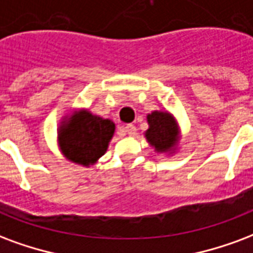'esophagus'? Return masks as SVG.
<instances>
[{"mask_svg":"<svg viewBox=\"0 0 253 253\" xmlns=\"http://www.w3.org/2000/svg\"><path fill=\"white\" fill-rule=\"evenodd\" d=\"M125 130H126V132L128 135H134L136 132V127L134 126V125H127V126L125 127Z\"/></svg>","mask_w":253,"mask_h":253,"instance_id":"1","label":"esophagus"}]
</instances>
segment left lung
Segmentation results:
<instances>
[{"label": "left lung", "mask_w": 253, "mask_h": 253, "mask_svg": "<svg viewBox=\"0 0 253 253\" xmlns=\"http://www.w3.org/2000/svg\"><path fill=\"white\" fill-rule=\"evenodd\" d=\"M149 128L143 132L147 143L155 153L171 157L178 150L181 130L175 117L169 111L155 110L147 114Z\"/></svg>", "instance_id": "left-lung-1"}]
</instances>
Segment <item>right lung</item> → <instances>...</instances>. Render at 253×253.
Masks as SVG:
<instances>
[{"label":"right lung","mask_w":253,"mask_h":253,"mask_svg":"<svg viewBox=\"0 0 253 253\" xmlns=\"http://www.w3.org/2000/svg\"><path fill=\"white\" fill-rule=\"evenodd\" d=\"M115 132L111 119L95 115L87 108L74 110L60 119L57 146L65 160L91 168L107 151Z\"/></svg>","instance_id":"obj_1"}]
</instances>
